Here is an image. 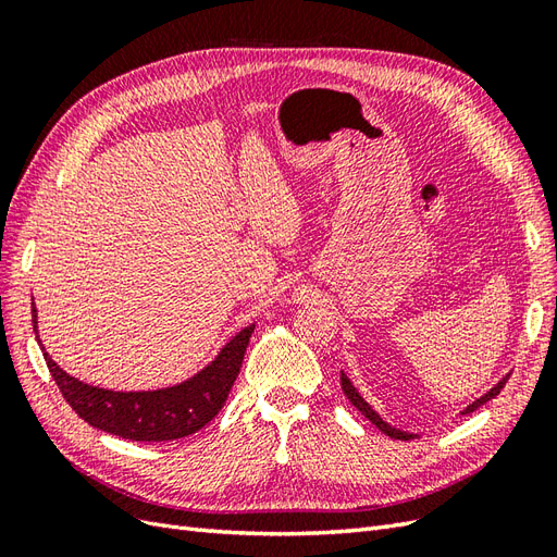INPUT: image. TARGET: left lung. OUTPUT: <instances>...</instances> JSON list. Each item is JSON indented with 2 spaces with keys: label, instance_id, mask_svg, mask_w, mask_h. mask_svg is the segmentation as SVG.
<instances>
[{
  "label": "left lung",
  "instance_id": "left-lung-1",
  "mask_svg": "<svg viewBox=\"0 0 557 557\" xmlns=\"http://www.w3.org/2000/svg\"><path fill=\"white\" fill-rule=\"evenodd\" d=\"M509 381V374L507 376H502L493 387H491V391H487V393H483L481 397H476L474 401H471V404H467V407L460 411L462 416L465 413H471V411H476L479 407H481V404H485V401H491V399H495L497 395H499V391H502V387H504V383H507ZM342 387H344V395L348 397V401L352 404V407H356L364 418H369V420H372V423L383 432V434H387V436H391V440H404V442H409V440H416V434L413 432H407V430H399V428H395V425H391V423H387V420H383V416L372 407V404H369L360 393H358V387L356 385H352L350 383V379L342 372Z\"/></svg>",
  "mask_w": 557,
  "mask_h": 557
}]
</instances>
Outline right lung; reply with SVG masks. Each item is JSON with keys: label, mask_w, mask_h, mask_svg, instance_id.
Instances as JSON below:
<instances>
[{"label": "right lung", "mask_w": 557, "mask_h": 557, "mask_svg": "<svg viewBox=\"0 0 557 557\" xmlns=\"http://www.w3.org/2000/svg\"><path fill=\"white\" fill-rule=\"evenodd\" d=\"M32 325L44 360L70 407L88 425L132 442H172L195 434L218 416L244 362V352L256 323L246 325L218 350L197 374L158 391H109L70 376L48 356L39 339V318L32 299Z\"/></svg>", "instance_id": "right-lung-1"}]
</instances>
